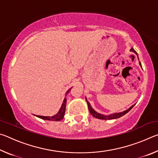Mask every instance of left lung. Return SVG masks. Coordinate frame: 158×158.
<instances>
[{"label": "left lung", "instance_id": "1", "mask_svg": "<svg viewBox=\"0 0 158 158\" xmlns=\"http://www.w3.org/2000/svg\"><path fill=\"white\" fill-rule=\"evenodd\" d=\"M130 51H132V52H135L136 54H137V53L136 52V51H135V50L133 49V48H132V49H130ZM139 64H140V65L141 66L140 62H139ZM85 100H86V99H85ZM86 102H87V105H88V107H89V110L90 111V114H91L92 116H93V117H95V118H96L102 119V120H109V119L118 118H120V117H121L123 116H124L125 114H127L128 111H130L131 110V109H132L133 106H134V105H132V106H131V107H130L129 109H127V110H125V111H123V112H121V113H116V114H113L109 115V116H105V115L98 114L96 111H95L94 110H93L91 106H90V103L87 100H86Z\"/></svg>", "mask_w": 158, "mask_h": 158}]
</instances>
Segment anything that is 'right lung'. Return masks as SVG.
Returning a JSON list of instances; mask_svg holds the SVG:
<instances>
[{
    "label": "right lung",
    "mask_w": 158,
    "mask_h": 158,
    "mask_svg": "<svg viewBox=\"0 0 158 158\" xmlns=\"http://www.w3.org/2000/svg\"><path fill=\"white\" fill-rule=\"evenodd\" d=\"M71 90V89H69L68 91H67L65 95L68 94V93L69 92V90ZM66 102H67V99L66 98H64V100H63V103L62 106H61V107L59 111H58V113L55 115V116H35L37 117L40 118H42V119H44V120H47V121H61L63 118L64 117V115H65V105H66Z\"/></svg>",
    "instance_id": "add662e5"
}]
</instances>
